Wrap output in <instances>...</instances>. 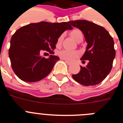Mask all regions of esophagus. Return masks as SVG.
Listing matches in <instances>:
<instances>
[{"instance_id":"obj_1","label":"esophagus","mask_w":123,"mask_h":123,"mask_svg":"<svg viewBox=\"0 0 123 123\" xmlns=\"http://www.w3.org/2000/svg\"><path fill=\"white\" fill-rule=\"evenodd\" d=\"M64 61H65V62L66 63H67L68 65H71V62H69L68 61L65 60H64Z\"/></svg>"}]
</instances>
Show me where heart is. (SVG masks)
<instances>
[{
    "label": "heart",
    "mask_w": 123,
    "mask_h": 123,
    "mask_svg": "<svg viewBox=\"0 0 123 123\" xmlns=\"http://www.w3.org/2000/svg\"><path fill=\"white\" fill-rule=\"evenodd\" d=\"M71 35L74 39L77 42L81 38H83V34H82V32L77 29H74L73 31H71ZM63 38V34H62L58 37L57 42H56L57 45H60L62 42ZM80 55H81L80 52L78 50H69L63 49L58 52V55L61 58L68 61V62H73L77 58H78Z\"/></svg>",
    "instance_id": "1"
}]
</instances>
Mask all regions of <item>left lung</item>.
<instances>
[{
	"mask_svg": "<svg viewBox=\"0 0 123 123\" xmlns=\"http://www.w3.org/2000/svg\"><path fill=\"white\" fill-rule=\"evenodd\" d=\"M84 34L87 43L81 58L89 60L86 67L81 66L79 73L73 74L75 81L85 86H95L102 82L110 73L116 55L114 41L104 27L86 20L69 21Z\"/></svg>",
	"mask_w": 123,
	"mask_h": 123,
	"instance_id": "8db88e82",
	"label": "left lung"
}]
</instances>
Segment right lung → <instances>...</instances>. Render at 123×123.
Listing matches in <instances>:
<instances>
[{
    "instance_id": "1",
    "label": "right lung",
    "mask_w": 123,
    "mask_h": 123,
    "mask_svg": "<svg viewBox=\"0 0 123 123\" xmlns=\"http://www.w3.org/2000/svg\"><path fill=\"white\" fill-rule=\"evenodd\" d=\"M73 28L68 22L31 23L18 29L12 37L8 55L12 68L20 79L36 82L48 76L60 58L42 57V52L53 54L58 37Z\"/></svg>"
}]
</instances>
